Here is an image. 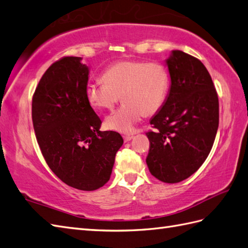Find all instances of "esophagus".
<instances>
[{
  "instance_id": "1",
  "label": "esophagus",
  "mask_w": 248,
  "mask_h": 248,
  "mask_svg": "<svg viewBox=\"0 0 248 248\" xmlns=\"http://www.w3.org/2000/svg\"><path fill=\"white\" fill-rule=\"evenodd\" d=\"M132 138H133V135L132 134H128V135H124V142H128V141H130Z\"/></svg>"
}]
</instances>
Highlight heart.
I'll return each mask as SVG.
<instances>
[{"label":"heart","instance_id":"heart-1","mask_svg":"<svg viewBox=\"0 0 248 248\" xmlns=\"http://www.w3.org/2000/svg\"><path fill=\"white\" fill-rule=\"evenodd\" d=\"M102 79L105 82L86 84V99L97 110H112L122 96L124 105L105 122L108 130L120 133L133 132L145 114L157 113L170 88L168 68L145 60L115 62L103 72Z\"/></svg>","mask_w":248,"mask_h":248}]
</instances>
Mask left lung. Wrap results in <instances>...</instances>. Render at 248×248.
<instances>
[{"label":"left lung","mask_w":248,"mask_h":248,"mask_svg":"<svg viewBox=\"0 0 248 248\" xmlns=\"http://www.w3.org/2000/svg\"><path fill=\"white\" fill-rule=\"evenodd\" d=\"M169 95L147 132L146 162L157 180L174 184L192 175L208 156L218 126V98L210 74L195 57L172 50L167 59Z\"/></svg>","instance_id":"left-lung-1"}]
</instances>
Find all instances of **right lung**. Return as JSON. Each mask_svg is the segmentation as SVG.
<instances>
[{"label":"right lung","instance_id":"add662e5","mask_svg":"<svg viewBox=\"0 0 248 248\" xmlns=\"http://www.w3.org/2000/svg\"><path fill=\"white\" fill-rule=\"evenodd\" d=\"M89 67L63 57L40 79L31 116L37 141L50 170L66 185L93 191L110 180L122 135L99 131L101 120L85 96Z\"/></svg>","mask_w":248,"mask_h":248}]
</instances>
